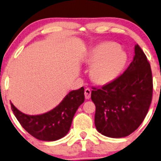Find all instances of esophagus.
I'll return each mask as SVG.
<instances>
[{"instance_id": "esophagus-1", "label": "esophagus", "mask_w": 161, "mask_h": 161, "mask_svg": "<svg viewBox=\"0 0 161 161\" xmlns=\"http://www.w3.org/2000/svg\"><path fill=\"white\" fill-rule=\"evenodd\" d=\"M91 90L90 88H85V97L86 99H89L91 98Z\"/></svg>"}]
</instances>
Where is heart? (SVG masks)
<instances>
[{
    "label": "heart",
    "instance_id": "obj_1",
    "mask_svg": "<svg viewBox=\"0 0 161 161\" xmlns=\"http://www.w3.org/2000/svg\"><path fill=\"white\" fill-rule=\"evenodd\" d=\"M127 57L125 52L116 44L103 42L96 46L91 52L87 62L93 64L91 78L99 85L114 80L125 66Z\"/></svg>",
    "mask_w": 161,
    "mask_h": 161
}]
</instances>
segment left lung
<instances>
[{
    "label": "left lung",
    "mask_w": 161,
    "mask_h": 161,
    "mask_svg": "<svg viewBox=\"0 0 161 161\" xmlns=\"http://www.w3.org/2000/svg\"><path fill=\"white\" fill-rule=\"evenodd\" d=\"M125 72L101 88L92 87L95 125L106 137L119 138L143 123L152 99L153 80L149 62L140 46Z\"/></svg>",
    "instance_id": "obj_1"
}]
</instances>
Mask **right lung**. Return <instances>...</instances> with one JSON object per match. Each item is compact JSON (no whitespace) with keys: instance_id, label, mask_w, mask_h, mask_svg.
<instances>
[{"instance_id":"obj_1","label":"right lung","mask_w":161,"mask_h":161,"mask_svg":"<svg viewBox=\"0 0 161 161\" xmlns=\"http://www.w3.org/2000/svg\"><path fill=\"white\" fill-rule=\"evenodd\" d=\"M84 101V87H82L70 91L58 106L41 115H26L13 103L10 104L18 122L30 135L40 140L54 141L68 134L75 113Z\"/></svg>"}]
</instances>
